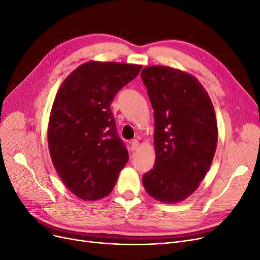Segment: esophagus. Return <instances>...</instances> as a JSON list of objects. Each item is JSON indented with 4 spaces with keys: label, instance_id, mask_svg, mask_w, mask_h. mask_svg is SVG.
I'll use <instances>...</instances> for the list:
<instances>
[{
    "label": "esophagus",
    "instance_id": "1",
    "mask_svg": "<svg viewBox=\"0 0 260 260\" xmlns=\"http://www.w3.org/2000/svg\"><path fill=\"white\" fill-rule=\"evenodd\" d=\"M131 148H132V151H136L139 148V141L137 139H133L131 141Z\"/></svg>",
    "mask_w": 260,
    "mask_h": 260
}]
</instances>
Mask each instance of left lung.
<instances>
[{"label":"left lung","instance_id":"8db88e82","mask_svg":"<svg viewBox=\"0 0 260 260\" xmlns=\"http://www.w3.org/2000/svg\"><path fill=\"white\" fill-rule=\"evenodd\" d=\"M154 109V167L142 177L147 193L160 203L190 196L213 160L217 122L213 104L199 80L169 66L141 71Z\"/></svg>","mask_w":260,"mask_h":260}]
</instances>
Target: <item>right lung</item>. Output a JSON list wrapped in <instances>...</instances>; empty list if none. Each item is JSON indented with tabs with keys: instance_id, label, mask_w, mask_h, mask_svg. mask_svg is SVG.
<instances>
[{
	"instance_id": "right-lung-1",
	"label": "right lung",
	"mask_w": 260,
	"mask_h": 260,
	"mask_svg": "<svg viewBox=\"0 0 260 260\" xmlns=\"http://www.w3.org/2000/svg\"><path fill=\"white\" fill-rule=\"evenodd\" d=\"M140 70L137 64L89 61L66 77L55 95L48 148L60 179L82 200L107 196L128 160L110 104Z\"/></svg>"
}]
</instances>
